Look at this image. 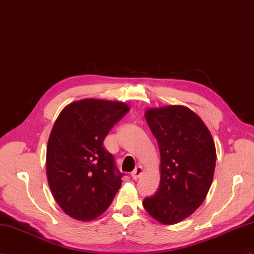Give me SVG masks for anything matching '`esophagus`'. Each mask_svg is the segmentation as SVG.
Masks as SVG:
<instances>
[{
  "instance_id": "obj_1",
  "label": "esophagus",
  "mask_w": 254,
  "mask_h": 254,
  "mask_svg": "<svg viewBox=\"0 0 254 254\" xmlns=\"http://www.w3.org/2000/svg\"><path fill=\"white\" fill-rule=\"evenodd\" d=\"M143 173H144V169L141 167H137V168L134 169V171H133L131 175H132V178L134 180H137V179L140 178L141 174H143Z\"/></svg>"
}]
</instances>
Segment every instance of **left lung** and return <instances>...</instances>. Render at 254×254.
I'll return each mask as SVG.
<instances>
[{"label":"left lung","instance_id":"1","mask_svg":"<svg viewBox=\"0 0 254 254\" xmlns=\"http://www.w3.org/2000/svg\"><path fill=\"white\" fill-rule=\"evenodd\" d=\"M160 150V185L144 199L155 220L173 225L196 211L207 197L216 162L207 126L185 106L150 108L145 114Z\"/></svg>","mask_w":254,"mask_h":254}]
</instances>
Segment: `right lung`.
Instances as JSON below:
<instances>
[{"mask_svg": "<svg viewBox=\"0 0 254 254\" xmlns=\"http://www.w3.org/2000/svg\"><path fill=\"white\" fill-rule=\"evenodd\" d=\"M129 107L122 102L86 98L63 109L46 148V175L56 202L78 221L103 214L123 176L104 139Z\"/></svg>", "mask_w": 254, "mask_h": 254, "instance_id": "right-lung-1", "label": "right lung"}]
</instances>
